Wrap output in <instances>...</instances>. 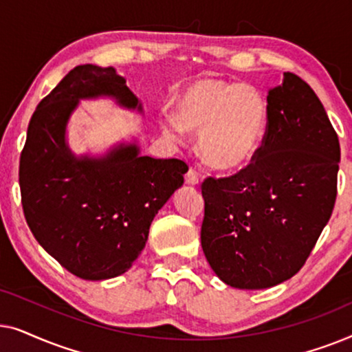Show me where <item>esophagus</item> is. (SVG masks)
<instances>
[{
	"instance_id": "esophagus-1",
	"label": "esophagus",
	"mask_w": 352,
	"mask_h": 352,
	"mask_svg": "<svg viewBox=\"0 0 352 352\" xmlns=\"http://www.w3.org/2000/svg\"><path fill=\"white\" fill-rule=\"evenodd\" d=\"M186 182L189 186H197V184H199V175H197V171L192 170V168L186 173Z\"/></svg>"
}]
</instances>
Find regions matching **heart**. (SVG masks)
<instances>
[{"mask_svg":"<svg viewBox=\"0 0 352 352\" xmlns=\"http://www.w3.org/2000/svg\"><path fill=\"white\" fill-rule=\"evenodd\" d=\"M182 128L200 134L199 153L205 165L232 173L256 157L267 131V104L259 91L245 83L199 80L176 104ZM163 133L179 141L182 131L175 120L163 122Z\"/></svg>","mask_w":352,"mask_h":352,"instance_id":"1","label":"heart"}]
</instances>
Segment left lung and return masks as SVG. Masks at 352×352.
Instances as JSON below:
<instances>
[{
	"mask_svg": "<svg viewBox=\"0 0 352 352\" xmlns=\"http://www.w3.org/2000/svg\"><path fill=\"white\" fill-rule=\"evenodd\" d=\"M256 157L229 177L201 182V248L221 280L259 290L305 266L336 200L340 141L305 80L283 74L267 94Z\"/></svg>",
	"mask_w": 352,
	"mask_h": 352,
	"instance_id": "obj_1",
	"label": "left lung"
}]
</instances>
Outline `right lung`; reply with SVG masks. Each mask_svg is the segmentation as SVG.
I'll return each instance as SVG.
<instances>
[{
  "label": "right lung",
  "instance_id": "1",
  "mask_svg": "<svg viewBox=\"0 0 352 352\" xmlns=\"http://www.w3.org/2000/svg\"><path fill=\"white\" fill-rule=\"evenodd\" d=\"M102 94L142 110L113 67H75L33 112L19 165L32 234L60 266L85 280L112 278L131 267L158 210L189 170L177 158L141 157L136 144L104 158L72 155L65 144L70 113L80 99Z\"/></svg>",
  "mask_w": 352,
  "mask_h": 352
}]
</instances>
